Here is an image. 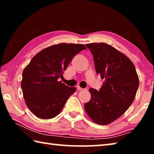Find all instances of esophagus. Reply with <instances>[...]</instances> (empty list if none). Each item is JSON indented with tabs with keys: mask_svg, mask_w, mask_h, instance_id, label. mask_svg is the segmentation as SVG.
Here are the masks:
<instances>
[{
	"mask_svg": "<svg viewBox=\"0 0 154 154\" xmlns=\"http://www.w3.org/2000/svg\"><path fill=\"white\" fill-rule=\"evenodd\" d=\"M77 89L78 90H79V91H82V90H84L85 89L84 88H81L79 85H77Z\"/></svg>",
	"mask_w": 154,
	"mask_h": 154,
	"instance_id": "obj_1",
	"label": "esophagus"
}]
</instances>
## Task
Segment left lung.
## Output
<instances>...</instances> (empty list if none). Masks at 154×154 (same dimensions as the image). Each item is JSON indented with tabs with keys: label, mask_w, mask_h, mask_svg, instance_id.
<instances>
[{
	"label": "left lung",
	"mask_w": 154,
	"mask_h": 154,
	"mask_svg": "<svg viewBox=\"0 0 154 154\" xmlns=\"http://www.w3.org/2000/svg\"><path fill=\"white\" fill-rule=\"evenodd\" d=\"M95 69L105 81L99 90L90 88L91 99L85 110L95 123L106 125L118 119L133 103L139 85L132 61L106 43L86 44Z\"/></svg>",
	"instance_id": "obj_1"
}]
</instances>
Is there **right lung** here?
<instances>
[{
    "mask_svg": "<svg viewBox=\"0 0 154 154\" xmlns=\"http://www.w3.org/2000/svg\"><path fill=\"white\" fill-rule=\"evenodd\" d=\"M86 48L82 44L60 43L33 57L22 72L21 83L28 109L37 118H55L76 88L59 81L75 56Z\"/></svg>",
    "mask_w": 154,
    "mask_h": 154,
    "instance_id": "1",
    "label": "right lung"
}]
</instances>
